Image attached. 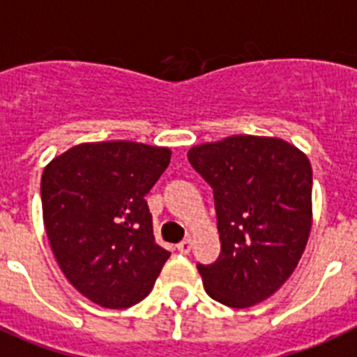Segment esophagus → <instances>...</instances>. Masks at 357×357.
<instances>
[{
    "label": "esophagus",
    "mask_w": 357,
    "mask_h": 357,
    "mask_svg": "<svg viewBox=\"0 0 357 357\" xmlns=\"http://www.w3.org/2000/svg\"><path fill=\"white\" fill-rule=\"evenodd\" d=\"M178 250L181 254H188V252H190V250H192V239L187 238V239H183L181 243H178Z\"/></svg>",
    "instance_id": "1"
}]
</instances>
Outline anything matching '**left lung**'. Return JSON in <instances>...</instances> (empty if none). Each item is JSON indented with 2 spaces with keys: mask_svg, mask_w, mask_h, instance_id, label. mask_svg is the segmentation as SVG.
<instances>
[{
  "mask_svg": "<svg viewBox=\"0 0 357 357\" xmlns=\"http://www.w3.org/2000/svg\"><path fill=\"white\" fill-rule=\"evenodd\" d=\"M214 190L221 252L197 265L206 294L232 308L271 298L290 278L312 229V167L280 137L229 136L188 151Z\"/></svg>",
  "mask_w": 357,
  "mask_h": 357,
  "instance_id": "left-lung-1",
  "label": "left lung"
}]
</instances>
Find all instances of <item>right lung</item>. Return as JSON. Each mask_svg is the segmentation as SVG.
Here are the masks:
<instances>
[{
  "label": "right lung",
  "instance_id": "add662e5",
  "mask_svg": "<svg viewBox=\"0 0 357 357\" xmlns=\"http://www.w3.org/2000/svg\"><path fill=\"white\" fill-rule=\"evenodd\" d=\"M170 149L136 142L79 143L41 176L43 223L70 285L105 308L151 294L170 252L155 243L145 196L170 163Z\"/></svg>",
  "mask_w": 357,
  "mask_h": 357
}]
</instances>
